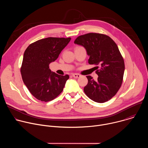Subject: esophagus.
<instances>
[{"label": "esophagus", "mask_w": 148, "mask_h": 148, "mask_svg": "<svg viewBox=\"0 0 148 148\" xmlns=\"http://www.w3.org/2000/svg\"><path fill=\"white\" fill-rule=\"evenodd\" d=\"M72 76L74 78H78L80 77V74H76V73H74V74H72Z\"/></svg>", "instance_id": "1"}]
</instances>
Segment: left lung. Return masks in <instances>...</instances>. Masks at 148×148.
Returning a JSON list of instances; mask_svg holds the SVG:
<instances>
[{
  "label": "left lung",
  "instance_id": "obj_1",
  "mask_svg": "<svg viewBox=\"0 0 148 148\" xmlns=\"http://www.w3.org/2000/svg\"><path fill=\"white\" fill-rule=\"evenodd\" d=\"M74 43L85 47L88 63L97 66V81L87 75L84 91L92 101L103 103L114 97L121 87L125 70L123 57L115 41L108 36L90 33L78 36Z\"/></svg>",
  "mask_w": 148,
  "mask_h": 148
}]
</instances>
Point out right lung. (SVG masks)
<instances>
[{"label": "right lung", "mask_w": 148, "mask_h": 148, "mask_svg": "<svg viewBox=\"0 0 148 148\" xmlns=\"http://www.w3.org/2000/svg\"><path fill=\"white\" fill-rule=\"evenodd\" d=\"M70 40V37H47L34 42L26 49L20 73L27 89L38 100L50 101L62 92L69 75L52 73L49 64L58 57Z\"/></svg>", "instance_id": "right-lung-1"}]
</instances>
